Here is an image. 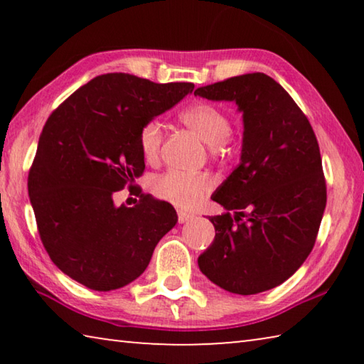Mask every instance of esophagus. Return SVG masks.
<instances>
[{
	"mask_svg": "<svg viewBox=\"0 0 364 364\" xmlns=\"http://www.w3.org/2000/svg\"><path fill=\"white\" fill-rule=\"evenodd\" d=\"M189 220H193V215L186 212H178V221H180V223H186Z\"/></svg>",
	"mask_w": 364,
	"mask_h": 364,
	"instance_id": "1",
	"label": "esophagus"
}]
</instances>
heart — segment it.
<instances>
[{
    "instance_id": "heart-1",
    "label": "heart",
    "mask_w": 364,
    "mask_h": 364,
    "mask_svg": "<svg viewBox=\"0 0 364 364\" xmlns=\"http://www.w3.org/2000/svg\"><path fill=\"white\" fill-rule=\"evenodd\" d=\"M181 122L205 144L213 157H223L231 151V119L226 110L212 102H197L181 114ZM164 132L159 120H151L139 132V149L146 162L156 164L162 149ZM213 188L205 173L188 175L167 171L154 181V193L180 208H194Z\"/></svg>"
}]
</instances>
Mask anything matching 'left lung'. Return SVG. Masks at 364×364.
Instances as JSON below:
<instances>
[{
  "mask_svg": "<svg viewBox=\"0 0 364 364\" xmlns=\"http://www.w3.org/2000/svg\"><path fill=\"white\" fill-rule=\"evenodd\" d=\"M194 95L234 101L244 122L241 162L212 196L226 213L208 217L215 239L197 263L228 292L269 291L301 267L321 225L326 180L315 132L287 91L260 72Z\"/></svg>",
  "mask_w": 364,
  "mask_h": 364,
  "instance_id": "8db88e82",
  "label": "left lung"
}]
</instances>
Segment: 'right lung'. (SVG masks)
Returning a JSON list of instances; mask_svg holds the SVG:
<instances>
[{
	"label": "right lung",
	"instance_id": "1",
	"mask_svg": "<svg viewBox=\"0 0 364 364\" xmlns=\"http://www.w3.org/2000/svg\"><path fill=\"white\" fill-rule=\"evenodd\" d=\"M193 90V83L106 73L49 115L28 173V196L49 258L80 284L100 292L130 284L176 225L168 202L139 189L136 205H115L114 194L143 175L141 128Z\"/></svg>",
	"mask_w": 364,
	"mask_h": 364
}]
</instances>
